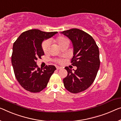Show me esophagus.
Returning a JSON list of instances; mask_svg holds the SVG:
<instances>
[{"label": "esophagus", "instance_id": "esophagus-1", "mask_svg": "<svg viewBox=\"0 0 121 121\" xmlns=\"http://www.w3.org/2000/svg\"><path fill=\"white\" fill-rule=\"evenodd\" d=\"M56 69L57 70H60V69H62V68H61L60 66H56Z\"/></svg>", "mask_w": 121, "mask_h": 121}]
</instances>
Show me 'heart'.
<instances>
[{
	"instance_id": "1",
	"label": "heart",
	"mask_w": 121,
	"mask_h": 121,
	"mask_svg": "<svg viewBox=\"0 0 121 121\" xmlns=\"http://www.w3.org/2000/svg\"><path fill=\"white\" fill-rule=\"evenodd\" d=\"M54 42L55 43H56L59 46H61L66 42H69L68 39H67L65 37L62 36H59L57 37L56 38H55L54 39ZM49 42L48 41V40H45V41L43 42L42 45V48L44 52L45 53L47 52L48 49H49ZM59 62H60V61H59Z\"/></svg>"
}]
</instances>
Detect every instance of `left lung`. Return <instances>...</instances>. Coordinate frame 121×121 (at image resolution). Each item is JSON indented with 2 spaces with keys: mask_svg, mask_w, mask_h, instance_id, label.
Here are the masks:
<instances>
[{
  "mask_svg": "<svg viewBox=\"0 0 121 121\" xmlns=\"http://www.w3.org/2000/svg\"><path fill=\"white\" fill-rule=\"evenodd\" d=\"M71 40L73 47V66L77 69L65 68L68 75L63 79L65 88L77 94L86 90L96 78L100 65L99 52L94 38L81 30L72 29L61 32Z\"/></svg>",
  "mask_w": 121,
  "mask_h": 121,
  "instance_id": "left-lung-1",
  "label": "left lung"
}]
</instances>
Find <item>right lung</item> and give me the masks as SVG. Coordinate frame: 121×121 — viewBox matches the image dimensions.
I'll list each match as a JSON object with an SVG mask.
<instances>
[{"mask_svg":"<svg viewBox=\"0 0 121 121\" xmlns=\"http://www.w3.org/2000/svg\"><path fill=\"white\" fill-rule=\"evenodd\" d=\"M57 33L30 30L22 33L13 43L11 62L14 73L20 85L26 90L34 93L41 91L56 70L53 65H46L40 69L36 60L44 55L43 41Z\"/></svg>","mask_w":121,"mask_h":121,"instance_id":"right-lung-1","label":"right lung"}]
</instances>
